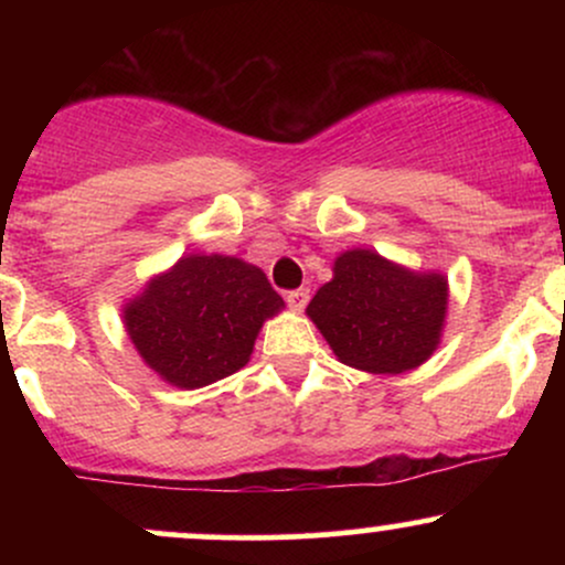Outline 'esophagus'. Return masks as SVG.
Listing matches in <instances>:
<instances>
[{"mask_svg":"<svg viewBox=\"0 0 565 565\" xmlns=\"http://www.w3.org/2000/svg\"><path fill=\"white\" fill-rule=\"evenodd\" d=\"M308 300H310V291H308V289H295V291H287V302H289V308L302 310L305 305H308Z\"/></svg>","mask_w":565,"mask_h":565,"instance_id":"obj_1","label":"esophagus"}]
</instances>
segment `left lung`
<instances>
[{
	"label": "left lung",
	"mask_w": 565,
	"mask_h": 565,
	"mask_svg": "<svg viewBox=\"0 0 565 565\" xmlns=\"http://www.w3.org/2000/svg\"><path fill=\"white\" fill-rule=\"evenodd\" d=\"M305 313L345 366L404 374L440 345L449 278L440 270H412L374 249H348Z\"/></svg>",
	"instance_id": "1"
}]
</instances>
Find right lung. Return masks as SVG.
<instances>
[{
	"mask_svg": "<svg viewBox=\"0 0 565 565\" xmlns=\"http://www.w3.org/2000/svg\"><path fill=\"white\" fill-rule=\"evenodd\" d=\"M284 300L257 265L228 255H183L125 302L121 321L142 364L180 391L246 366L263 323Z\"/></svg>",
	"mask_w": 565,
	"mask_h": 565,
	"instance_id": "obj_1",
	"label": "right lung"
}]
</instances>
